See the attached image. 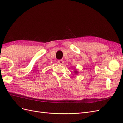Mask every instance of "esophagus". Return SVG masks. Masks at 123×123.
Returning <instances> with one entry per match:
<instances>
[{
    "mask_svg": "<svg viewBox=\"0 0 123 123\" xmlns=\"http://www.w3.org/2000/svg\"><path fill=\"white\" fill-rule=\"evenodd\" d=\"M58 62L59 64H61V65H62L64 63V61H63V60H62V59H59V60H58Z\"/></svg>",
    "mask_w": 123,
    "mask_h": 123,
    "instance_id": "obj_1",
    "label": "esophagus"
}]
</instances>
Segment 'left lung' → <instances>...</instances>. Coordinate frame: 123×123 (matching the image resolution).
<instances>
[{
	"label": "left lung",
	"mask_w": 123,
	"mask_h": 123,
	"mask_svg": "<svg viewBox=\"0 0 123 123\" xmlns=\"http://www.w3.org/2000/svg\"><path fill=\"white\" fill-rule=\"evenodd\" d=\"M75 73H77V71H75Z\"/></svg>",
	"instance_id": "8db88e82"
}]
</instances>
